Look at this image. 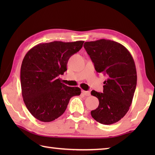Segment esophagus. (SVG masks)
I'll return each instance as SVG.
<instances>
[{
	"label": "esophagus",
	"mask_w": 155,
	"mask_h": 155,
	"mask_svg": "<svg viewBox=\"0 0 155 155\" xmlns=\"http://www.w3.org/2000/svg\"><path fill=\"white\" fill-rule=\"evenodd\" d=\"M82 93H83V94L84 95H85V96H87V97H88V96H90V95H91V92L90 91H82Z\"/></svg>",
	"instance_id": "1"
}]
</instances>
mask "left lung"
Returning <instances> with one entry per match:
<instances>
[{
	"label": "left lung",
	"instance_id": "obj_1",
	"mask_svg": "<svg viewBox=\"0 0 155 155\" xmlns=\"http://www.w3.org/2000/svg\"><path fill=\"white\" fill-rule=\"evenodd\" d=\"M84 47L96 71L108 77L103 83V93L91 91L99 101L91 116L101 124H114L127 114L132 103L137 80L134 59L123 45L113 41L85 42Z\"/></svg>",
	"mask_w": 155,
	"mask_h": 155
}]
</instances>
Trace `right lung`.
I'll use <instances>...</instances> for the list:
<instances>
[{
  "label": "right lung",
  "instance_id": "obj_1",
  "mask_svg": "<svg viewBox=\"0 0 155 155\" xmlns=\"http://www.w3.org/2000/svg\"><path fill=\"white\" fill-rule=\"evenodd\" d=\"M84 41L41 43L25 56L21 68L23 101L37 120L48 123L64 113L71 98L81 93L78 87L62 84L58 77L67 70L68 59L83 47Z\"/></svg>",
  "mask_w": 155,
  "mask_h": 155
}]
</instances>
